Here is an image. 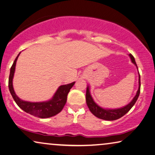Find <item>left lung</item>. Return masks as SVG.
<instances>
[{"instance_id": "left-lung-1", "label": "left lung", "mask_w": 155, "mask_h": 155, "mask_svg": "<svg viewBox=\"0 0 155 155\" xmlns=\"http://www.w3.org/2000/svg\"><path fill=\"white\" fill-rule=\"evenodd\" d=\"M129 56L130 57L131 61L134 65L137 67L138 70V67L136 63L135 59L131 54H129ZM140 77L139 72H138V88L137 92V94L134 96V97L132 99L130 102L128 104L118 108H105L101 107L99 106L95 101H94L93 98L91 94V91H90V85H87L86 89V95H85V100H86V104L87 107L91 110V112L93 114L94 116H96L98 118L105 120H115L120 118L121 117L125 115L131 108L136 101L138 100V96L140 94Z\"/></svg>"}]
</instances>
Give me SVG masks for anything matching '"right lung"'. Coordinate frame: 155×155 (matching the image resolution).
Segmentation results:
<instances>
[{
  "instance_id": "right-lung-1",
  "label": "right lung",
  "mask_w": 155,
  "mask_h": 155,
  "mask_svg": "<svg viewBox=\"0 0 155 155\" xmlns=\"http://www.w3.org/2000/svg\"><path fill=\"white\" fill-rule=\"evenodd\" d=\"M20 54L21 52L16 58L12 66L11 67L10 77H9L8 87L14 100L15 101V102L17 103L18 107L25 112L33 115L35 117H40V118H47V117H51L59 114L63 110L64 106L65 105L67 97H68L70 89L74 85L75 82H72L71 84L66 85H62L59 86L54 96L49 100L40 101V102H31V101H27L21 100L16 94L12 83L15 71L16 63H17L18 57Z\"/></svg>"
}]
</instances>
